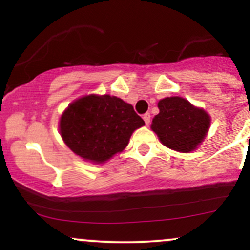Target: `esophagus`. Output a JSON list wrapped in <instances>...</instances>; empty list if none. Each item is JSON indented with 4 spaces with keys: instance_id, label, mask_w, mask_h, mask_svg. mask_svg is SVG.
<instances>
[{
    "instance_id": "obj_1",
    "label": "esophagus",
    "mask_w": 250,
    "mask_h": 250,
    "mask_svg": "<svg viewBox=\"0 0 250 250\" xmlns=\"http://www.w3.org/2000/svg\"><path fill=\"white\" fill-rule=\"evenodd\" d=\"M143 120H145V122H146V125H149V123H150V114L149 113H146L145 115H143Z\"/></svg>"
}]
</instances>
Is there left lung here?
<instances>
[{"instance_id":"obj_1","label":"left lung","mask_w":250,"mask_h":250,"mask_svg":"<svg viewBox=\"0 0 250 250\" xmlns=\"http://www.w3.org/2000/svg\"><path fill=\"white\" fill-rule=\"evenodd\" d=\"M159 109L151 129L168 148L188 153L205 140L210 125V117L205 110L179 96L161 100Z\"/></svg>"}]
</instances>
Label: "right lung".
<instances>
[{"mask_svg":"<svg viewBox=\"0 0 250 250\" xmlns=\"http://www.w3.org/2000/svg\"><path fill=\"white\" fill-rule=\"evenodd\" d=\"M143 125L133 105L119 97L89 95L65 109L60 131L76 155L101 163L127 147L133 131Z\"/></svg>","mask_w":250,"mask_h":250,"instance_id":"obj_1","label":"right lung"}]
</instances>
